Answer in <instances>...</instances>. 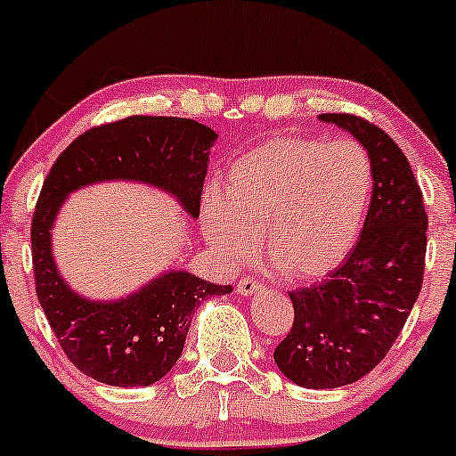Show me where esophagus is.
<instances>
[{
	"mask_svg": "<svg viewBox=\"0 0 456 456\" xmlns=\"http://www.w3.org/2000/svg\"><path fill=\"white\" fill-rule=\"evenodd\" d=\"M236 289H238V294H242V297H251V294L259 292V289H264V283L259 281V279L244 277V279H240V281H238Z\"/></svg>",
	"mask_w": 456,
	"mask_h": 456,
	"instance_id": "esophagus-1",
	"label": "esophagus"
}]
</instances>
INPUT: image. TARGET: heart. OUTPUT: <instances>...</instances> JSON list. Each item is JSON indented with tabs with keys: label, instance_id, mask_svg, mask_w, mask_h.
Wrapping results in <instances>:
<instances>
[{
	"label": "heart",
	"instance_id": "1",
	"mask_svg": "<svg viewBox=\"0 0 456 456\" xmlns=\"http://www.w3.org/2000/svg\"><path fill=\"white\" fill-rule=\"evenodd\" d=\"M374 194V164L363 144L274 136L240 155L220 197L205 199L201 227L227 262L264 248L288 279L309 281L346 259Z\"/></svg>",
	"mask_w": 456,
	"mask_h": 456
}]
</instances>
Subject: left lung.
<instances>
[{
    "label": "left lung",
    "mask_w": 456,
    "mask_h": 456,
    "mask_svg": "<svg viewBox=\"0 0 456 456\" xmlns=\"http://www.w3.org/2000/svg\"><path fill=\"white\" fill-rule=\"evenodd\" d=\"M346 129L374 164V194L362 238L327 281L289 292L294 322L274 350L292 383L333 389L383 362L419 297L428 216L422 190L381 127L354 114H320Z\"/></svg>",
    "instance_id": "8db88e82"
}]
</instances>
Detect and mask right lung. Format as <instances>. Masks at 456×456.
<instances>
[{
	"label": "right lung",
	"mask_w": 456,
	"mask_h": 456,
	"mask_svg": "<svg viewBox=\"0 0 456 456\" xmlns=\"http://www.w3.org/2000/svg\"><path fill=\"white\" fill-rule=\"evenodd\" d=\"M216 132L192 118L127 117L90 127L58 155L32 218V266L49 327L79 372L114 387H144L177 363L194 309L232 292L186 270L159 274L112 303L88 301L60 277L52 229L64 199L88 183L129 179L177 197L192 218L201 208L209 147Z\"/></svg>",
	"instance_id": "obj_1"
}]
</instances>
